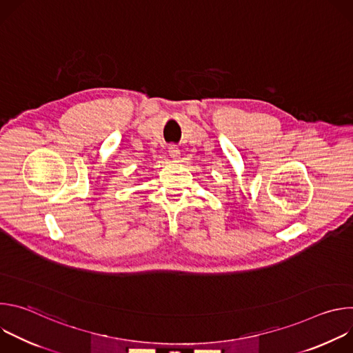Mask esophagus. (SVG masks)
Wrapping results in <instances>:
<instances>
[{"mask_svg":"<svg viewBox=\"0 0 353 353\" xmlns=\"http://www.w3.org/2000/svg\"><path fill=\"white\" fill-rule=\"evenodd\" d=\"M169 155L172 159H179L180 158V149L177 145H169Z\"/></svg>","mask_w":353,"mask_h":353,"instance_id":"34e87169","label":"esophagus"}]
</instances>
